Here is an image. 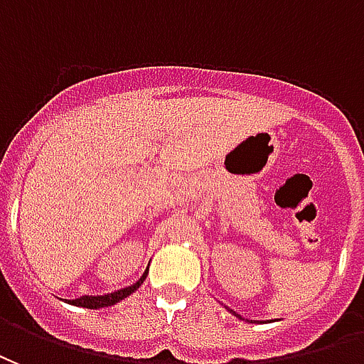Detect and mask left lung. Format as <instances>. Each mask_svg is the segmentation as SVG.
Instances as JSON below:
<instances>
[{
	"mask_svg": "<svg viewBox=\"0 0 364 364\" xmlns=\"http://www.w3.org/2000/svg\"><path fill=\"white\" fill-rule=\"evenodd\" d=\"M230 312H232V314H235V316H238V314H237V312H235V310H230ZM238 318H240V316H238Z\"/></svg>",
	"mask_w": 364,
	"mask_h": 364,
	"instance_id": "obj_1",
	"label": "left lung"
}]
</instances>
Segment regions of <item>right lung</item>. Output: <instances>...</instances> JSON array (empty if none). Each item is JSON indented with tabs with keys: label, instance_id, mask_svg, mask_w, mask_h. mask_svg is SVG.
I'll return each instance as SVG.
<instances>
[{
	"label": "right lung",
	"instance_id": "obj_1",
	"mask_svg": "<svg viewBox=\"0 0 364 364\" xmlns=\"http://www.w3.org/2000/svg\"><path fill=\"white\" fill-rule=\"evenodd\" d=\"M147 272H149V269H145V273H143L139 279L135 281L132 287L120 289V291H114V293L110 294H97V296H89V294H85V296H81V299L71 301V304H75V306H83V309H92V310L105 309V306H112V304L124 301L126 296H129V294L135 293L137 289L141 287V283L145 281V277H147Z\"/></svg>",
	"mask_w": 364,
	"mask_h": 364
}]
</instances>
